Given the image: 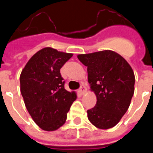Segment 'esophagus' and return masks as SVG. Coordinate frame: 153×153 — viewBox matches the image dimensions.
I'll return each mask as SVG.
<instances>
[{"label":"esophagus","instance_id":"obj_1","mask_svg":"<svg viewBox=\"0 0 153 153\" xmlns=\"http://www.w3.org/2000/svg\"><path fill=\"white\" fill-rule=\"evenodd\" d=\"M86 92V87L84 86V85L82 84L79 89V93H80L81 95H83V94H84Z\"/></svg>","mask_w":153,"mask_h":153}]
</instances>
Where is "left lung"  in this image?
<instances>
[{
    "instance_id": "1",
    "label": "left lung",
    "mask_w": 153,
    "mask_h": 153,
    "mask_svg": "<svg viewBox=\"0 0 153 153\" xmlns=\"http://www.w3.org/2000/svg\"><path fill=\"white\" fill-rule=\"evenodd\" d=\"M77 57L87 67L88 82L97 96L95 106L87 110L89 120L99 129L115 126L127 111L134 93L133 70L122 56L112 51Z\"/></svg>"
}]
</instances>
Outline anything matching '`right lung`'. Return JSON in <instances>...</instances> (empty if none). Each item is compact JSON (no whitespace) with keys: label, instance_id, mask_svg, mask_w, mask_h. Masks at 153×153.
I'll return each instance as SVG.
<instances>
[{"label":"right lung","instance_id":"1","mask_svg":"<svg viewBox=\"0 0 153 153\" xmlns=\"http://www.w3.org/2000/svg\"><path fill=\"white\" fill-rule=\"evenodd\" d=\"M72 53L46 47L36 53L20 76L21 93L27 111L42 129L53 131L67 120V114L76 99L67 91L60 69Z\"/></svg>","mask_w":153,"mask_h":153}]
</instances>
